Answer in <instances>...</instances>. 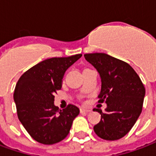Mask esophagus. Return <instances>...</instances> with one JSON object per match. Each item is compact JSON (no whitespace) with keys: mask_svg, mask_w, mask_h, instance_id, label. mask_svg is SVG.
I'll use <instances>...</instances> for the list:
<instances>
[{"mask_svg":"<svg viewBox=\"0 0 156 156\" xmlns=\"http://www.w3.org/2000/svg\"><path fill=\"white\" fill-rule=\"evenodd\" d=\"M80 112H85V113H88V112H91L92 110L87 109V108H85V107H81V108H80Z\"/></svg>","mask_w":156,"mask_h":156,"instance_id":"esophagus-1","label":"esophagus"}]
</instances>
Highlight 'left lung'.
I'll return each mask as SVG.
<instances>
[{
    "mask_svg": "<svg viewBox=\"0 0 156 156\" xmlns=\"http://www.w3.org/2000/svg\"><path fill=\"white\" fill-rule=\"evenodd\" d=\"M84 57L100 74L101 93L98 102L107 103L101 121L94 126L97 136L116 140L131 131L141 113L146 89L136 71L124 61L103 53L86 54ZM93 110V111H95Z\"/></svg>",
    "mask_w": 156,
    "mask_h": 156,
    "instance_id": "left-lung-1",
    "label": "left lung"
}]
</instances>
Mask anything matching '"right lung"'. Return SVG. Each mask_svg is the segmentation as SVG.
<instances>
[{"mask_svg":"<svg viewBox=\"0 0 156 156\" xmlns=\"http://www.w3.org/2000/svg\"><path fill=\"white\" fill-rule=\"evenodd\" d=\"M82 57L51 58L37 63L21 75L14 92L20 122L34 140L53 145L69 135L79 109L69 104L60 110L54 104L55 95L62 87L64 73Z\"/></svg>","mask_w":156,"mask_h":156,"instance_id":"obj_1","label":"right lung"}]
</instances>
